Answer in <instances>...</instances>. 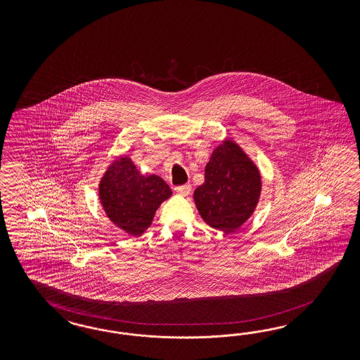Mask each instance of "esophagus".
Here are the masks:
<instances>
[{"mask_svg": "<svg viewBox=\"0 0 360 360\" xmlns=\"http://www.w3.org/2000/svg\"><path fill=\"white\" fill-rule=\"evenodd\" d=\"M175 191L179 194V195L187 196L191 191V185L190 184H186V185L176 186L175 187Z\"/></svg>", "mask_w": 360, "mask_h": 360, "instance_id": "esophagus-1", "label": "esophagus"}]
</instances>
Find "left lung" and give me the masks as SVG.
Listing matches in <instances>:
<instances>
[{"mask_svg":"<svg viewBox=\"0 0 360 360\" xmlns=\"http://www.w3.org/2000/svg\"><path fill=\"white\" fill-rule=\"evenodd\" d=\"M260 191L262 178L256 165L238 143L227 140L211 154L205 184L196 187L194 200L208 226L233 231L253 214Z\"/></svg>","mask_w":360,"mask_h":360,"instance_id":"obj_1","label":"left lung"}]
</instances>
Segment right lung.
<instances>
[{
  "label": "right lung",
  "mask_w": 360,
  "mask_h": 360,
  "mask_svg": "<svg viewBox=\"0 0 360 360\" xmlns=\"http://www.w3.org/2000/svg\"><path fill=\"white\" fill-rule=\"evenodd\" d=\"M98 196L117 227L140 236L150 227L157 208L172 196V190L161 176L140 174L129 157H120L101 178Z\"/></svg>",
  "instance_id": "1"
}]
</instances>
